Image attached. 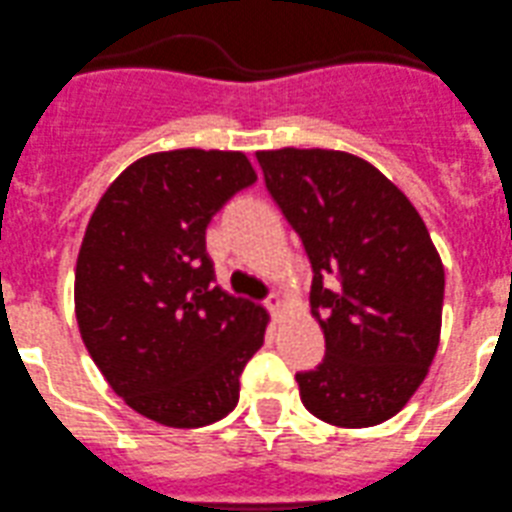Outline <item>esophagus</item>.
<instances>
[{"instance_id":"34e87169","label":"esophagus","mask_w":512,"mask_h":512,"mask_svg":"<svg viewBox=\"0 0 512 512\" xmlns=\"http://www.w3.org/2000/svg\"><path fill=\"white\" fill-rule=\"evenodd\" d=\"M266 309H269V311H274V314H281V311L286 309V301H284V296H281V294H271L269 299H266Z\"/></svg>"}]
</instances>
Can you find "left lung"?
<instances>
[{"label":"left lung","instance_id":"obj_1","mask_svg":"<svg viewBox=\"0 0 512 512\" xmlns=\"http://www.w3.org/2000/svg\"><path fill=\"white\" fill-rule=\"evenodd\" d=\"M266 188L311 261V314L326 357L296 374L301 402L337 427L397 415L427 377L445 269L410 198L344 150H259Z\"/></svg>","mask_w":512,"mask_h":512}]
</instances>
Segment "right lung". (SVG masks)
Wrapping results in <instances>:
<instances>
[{"label":"right lung","instance_id":"right-lung-1","mask_svg":"<svg viewBox=\"0 0 512 512\" xmlns=\"http://www.w3.org/2000/svg\"><path fill=\"white\" fill-rule=\"evenodd\" d=\"M256 183L238 150H165L102 193L75 269V316L125 405L165 427H206L238 405L269 314L213 286L206 226Z\"/></svg>","mask_w":512,"mask_h":512}]
</instances>
